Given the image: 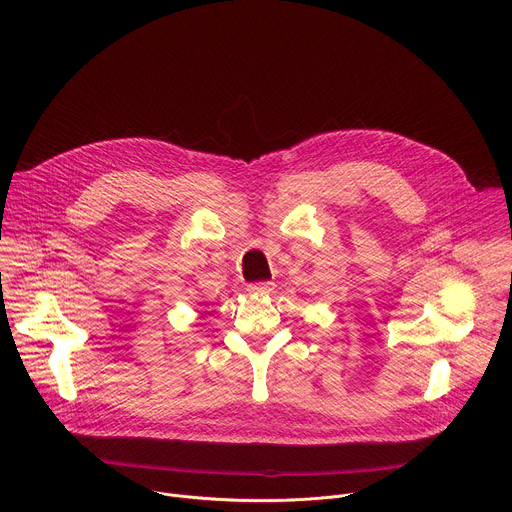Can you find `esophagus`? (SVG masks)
<instances>
[{"label": "esophagus", "instance_id": "esophagus-1", "mask_svg": "<svg viewBox=\"0 0 512 512\" xmlns=\"http://www.w3.org/2000/svg\"><path fill=\"white\" fill-rule=\"evenodd\" d=\"M273 285H275L273 281H255V283L247 285V291H249V294H255V296H263V294H269Z\"/></svg>", "mask_w": 512, "mask_h": 512}]
</instances>
